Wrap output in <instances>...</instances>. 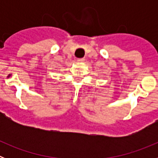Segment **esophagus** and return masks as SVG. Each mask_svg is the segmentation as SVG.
Instances as JSON below:
<instances>
[{"mask_svg":"<svg viewBox=\"0 0 158 158\" xmlns=\"http://www.w3.org/2000/svg\"><path fill=\"white\" fill-rule=\"evenodd\" d=\"M77 62H85V58H78Z\"/></svg>","mask_w":158,"mask_h":158,"instance_id":"obj_1","label":"esophagus"}]
</instances>
